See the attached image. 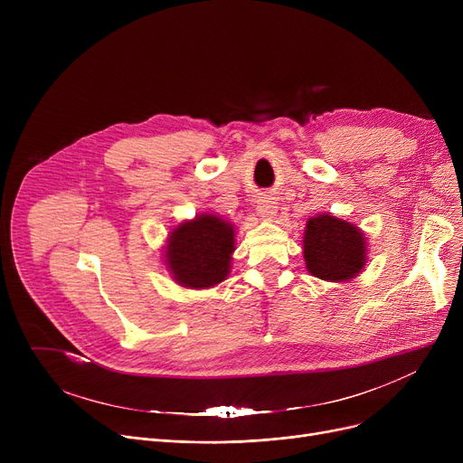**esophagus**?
Returning <instances> with one entry per match:
<instances>
[{
  "label": "esophagus",
  "instance_id": "obj_1",
  "mask_svg": "<svg viewBox=\"0 0 463 463\" xmlns=\"http://www.w3.org/2000/svg\"><path fill=\"white\" fill-rule=\"evenodd\" d=\"M276 213H278L276 199L270 197V194H260V197L257 199V215L260 219H264V222H270Z\"/></svg>",
  "mask_w": 463,
  "mask_h": 463
}]
</instances>
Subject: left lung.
I'll return each instance as SVG.
<instances>
[{
	"instance_id": "8db88e82",
	"label": "left lung",
	"mask_w": 463,
	"mask_h": 463,
	"mask_svg": "<svg viewBox=\"0 0 463 463\" xmlns=\"http://www.w3.org/2000/svg\"><path fill=\"white\" fill-rule=\"evenodd\" d=\"M366 240L360 227L330 212L309 217L302 240L307 272L332 283L354 279L368 262Z\"/></svg>"
}]
</instances>
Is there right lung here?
<instances>
[{
	"label": "right lung",
	"instance_id": "obj_1",
	"mask_svg": "<svg viewBox=\"0 0 463 463\" xmlns=\"http://www.w3.org/2000/svg\"><path fill=\"white\" fill-rule=\"evenodd\" d=\"M236 231L229 219L204 212L170 229L163 262L180 287L210 288L231 274Z\"/></svg>",
	"mask_w": 463,
	"mask_h": 463
}]
</instances>
